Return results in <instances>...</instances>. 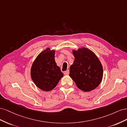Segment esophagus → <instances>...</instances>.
<instances>
[{"label": "esophagus", "mask_w": 127, "mask_h": 127, "mask_svg": "<svg viewBox=\"0 0 127 127\" xmlns=\"http://www.w3.org/2000/svg\"><path fill=\"white\" fill-rule=\"evenodd\" d=\"M69 74V70H67L66 71L64 72V74L65 75H68Z\"/></svg>", "instance_id": "1"}]
</instances>
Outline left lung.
Wrapping results in <instances>:
<instances>
[{
	"label": "left lung",
	"instance_id": "obj_1",
	"mask_svg": "<svg viewBox=\"0 0 127 127\" xmlns=\"http://www.w3.org/2000/svg\"><path fill=\"white\" fill-rule=\"evenodd\" d=\"M75 60L70 67L69 76L79 89L90 92L102 82V65L95 53L86 48L72 50Z\"/></svg>",
	"mask_w": 127,
	"mask_h": 127
}]
</instances>
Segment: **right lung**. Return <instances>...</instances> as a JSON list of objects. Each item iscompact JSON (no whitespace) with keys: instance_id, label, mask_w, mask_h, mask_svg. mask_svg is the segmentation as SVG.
<instances>
[{"instance_id":"right-lung-1","label":"right lung","mask_w":127,"mask_h":127,"mask_svg":"<svg viewBox=\"0 0 127 127\" xmlns=\"http://www.w3.org/2000/svg\"><path fill=\"white\" fill-rule=\"evenodd\" d=\"M55 50L47 48L36 58L31 69V76L35 85L44 91L54 88L64 74L55 60Z\"/></svg>"}]
</instances>
